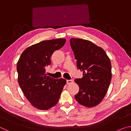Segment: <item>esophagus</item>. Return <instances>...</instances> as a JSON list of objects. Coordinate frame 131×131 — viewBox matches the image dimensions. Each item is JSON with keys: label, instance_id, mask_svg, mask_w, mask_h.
<instances>
[{"label": "esophagus", "instance_id": "esophagus-1", "mask_svg": "<svg viewBox=\"0 0 131 131\" xmlns=\"http://www.w3.org/2000/svg\"><path fill=\"white\" fill-rule=\"evenodd\" d=\"M66 83H67L68 84H72L73 83V80H66Z\"/></svg>", "mask_w": 131, "mask_h": 131}]
</instances>
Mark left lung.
<instances>
[{
  "mask_svg": "<svg viewBox=\"0 0 131 131\" xmlns=\"http://www.w3.org/2000/svg\"><path fill=\"white\" fill-rule=\"evenodd\" d=\"M70 44L77 67L83 72V77L74 80L79 86L75 99L85 107H95L105 96L112 80L110 59L103 49L87 40L72 38Z\"/></svg>",
  "mask_w": 131,
  "mask_h": 131,
  "instance_id": "left-lung-1",
  "label": "left lung"
}]
</instances>
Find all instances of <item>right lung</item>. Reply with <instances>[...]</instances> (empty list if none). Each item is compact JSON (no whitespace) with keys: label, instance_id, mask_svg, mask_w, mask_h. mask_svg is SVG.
Segmentation results:
<instances>
[{"label":"right lung","instance_id":"1","mask_svg":"<svg viewBox=\"0 0 131 131\" xmlns=\"http://www.w3.org/2000/svg\"><path fill=\"white\" fill-rule=\"evenodd\" d=\"M65 43V39L42 41L26 48L18 61L19 85L31 105L37 109L47 110L56 105L66 83L65 79H55L46 74L51 55Z\"/></svg>","mask_w":131,"mask_h":131}]
</instances>
